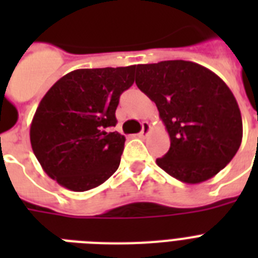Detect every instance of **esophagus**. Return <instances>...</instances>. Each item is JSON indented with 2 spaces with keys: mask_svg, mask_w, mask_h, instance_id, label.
I'll return each instance as SVG.
<instances>
[{
  "mask_svg": "<svg viewBox=\"0 0 258 258\" xmlns=\"http://www.w3.org/2000/svg\"><path fill=\"white\" fill-rule=\"evenodd\" d=\"M150 131H151V127H150L149 123H147V121H143V123H142V131L139 133V138H146L150 134Z\"/></svg>",
  "mask_w": 258,
  "mask_h": 258,
  "instance_id": "obj_1",
  "label": "esophagus"
}]
</instances>
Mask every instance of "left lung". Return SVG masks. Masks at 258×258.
Here are the masks:
<instances>
[{
	"mask_svg": "<svg viewBox=\"0 0 258 258\" xmlns=\"http://www.w3.org/2000/svg\"><path fill=\"white\" fill-rule=\"evenodd\" d=\"M138 88L157 104L170 149L157 165L184 183H201L232 161L242 141L237 100L221 78L192 61L137 67Z\"/></svg>",
	"mask_w": 258,
	"mask_h": 258,
	"instance_id": "obj_1",
	"label": "left lung"
}]
</instances>
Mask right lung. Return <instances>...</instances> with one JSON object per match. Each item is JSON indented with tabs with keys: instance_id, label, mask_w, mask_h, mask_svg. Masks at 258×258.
I'll return each instance as SVG.
<instances>
[{
	"instance_id": "obj_1",
	"label": "right lung",
	"mask_w": 258,
	"mask_h": 258,
	"mask_svg": "<svg viewBox=\"0 0 258 258\" xmlns=\"http://www.w3.org/2000/svg\"><path fill=\"white\" fill-rule=\"evenodd\" d=\"M137 66L72 71L54 83L30 124V145L42 170L72 191L104 183L120 165L125 138L116 124L119 97Z\"/></svg>"
}]
</instances>
